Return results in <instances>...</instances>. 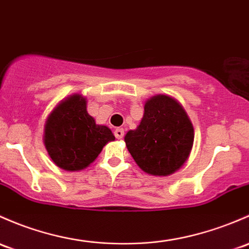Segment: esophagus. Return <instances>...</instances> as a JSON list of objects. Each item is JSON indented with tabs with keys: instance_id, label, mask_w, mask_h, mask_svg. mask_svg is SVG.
I'll list each match as a JSON object with an SVG mask.
<instances>
[{
	"instance_id": "1",
	"label": "esophagus",
	"mask_w": 249,
	"mask_h": 249,
	"mask_svg": "<svg viewBox=\"0 0 249 249\" xmlns=\"http://www.w3.org/2000/svg\"><path fill=\"white\" fill-rule=\"evenodd\" d=\"M114 136H116L117 140H122V138L124 137V130L118 127V129L114 130Z\"/></svg>"
}]
</instances>
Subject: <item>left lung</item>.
<instances>
[{"instance_id": "1", "label": "left lung", "mask_w": 249, "mask_h": 249, "mask_svg": "<svg viewBox=\"0 0 249 249\" xmlns=\"http://www.w3.org/2000/svg\"><path fill=\"white\" fill-rule=\"evenodd\" d=\"M193 140L195 130L184 107L163 94L146 101L140 125L124 137L140 168L159 177L171 175L184 166Z\"/></svg>"}]
</instances>
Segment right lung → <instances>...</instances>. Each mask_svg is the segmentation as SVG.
Here are the masks:
<instances>
[{"label": "right lung", "mask_w": 249, "mask_h": 249, "mask_svg": "<svg viewBox=\"0 0 249 249\" xmlns=\"http://www.w3.org/2000/svg\"><path fill=\"white\" fill-rule=\"evenodd\" d=\"M116 140L105 125H96L87 100L74 94L57 105L44 126V144L56 166L74 172L87 168L103 148Z\"/></svg>", "instance_id": "1"}]
</instances>
